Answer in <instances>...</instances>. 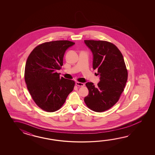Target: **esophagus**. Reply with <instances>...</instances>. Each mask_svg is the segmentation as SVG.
<instances>
[{
	"mask_svg": "<svg viewBox=\"0 0 155 155\" xmlns=\"http://www.w3.org/2000/svg\"><path fill=\"white\" fill-rule=\"evenodd\" d=\"M76 85L77 86H80V87H83L85 85V84L84 83L80 82H76Z\"/></svg>",
	"mask_w": 155,
	"mask_h": 155,
	"instance_id": "esophagus-1",
	"label": "esophagus"
}]
</instances>
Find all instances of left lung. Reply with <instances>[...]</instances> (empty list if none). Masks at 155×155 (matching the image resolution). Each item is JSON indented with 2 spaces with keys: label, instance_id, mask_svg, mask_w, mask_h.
Wrapping results in <instances>:
<instances>
[{
  "label": "left lung",
  "instance_id": "obj_1",
  "mask_svg": "<svg viewBox=\"0 0 155 155\" xmlns=\"http://www.w3.org/2000/svg\"><path fill=\"white\" fill-rule=\"evenodd\" d=\"M84 42L93 54V69L97 70V74L100 76L97 85L86 84L89 95L84 101L92 111L104 112L119 101L127 80V70L122 53L114 44L92 40Z\"/></svg>",
  "mask_w": 155,
  "mask_h": 155
}]
</instances>
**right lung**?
I'll return each instance as SVG.
<instances>
[{
  "mask_svg": "<svg viewBox=\"0 0 155 155\" xmlns=\"http://www.w3.org/2000/svg\"><path fill=\"white\" fill-rule=\"evenodd\" d=\"M75 44L69 40H56L36 46L26 60L24 79L28 90L38 107L46 112L59 110L73 91L75 82L60 78L66 50Z\"/></svg>",
  "mask_w": 155,
  "mask_h": 155,
  "instance_id": "1",
  "label": "right lung"
}]
</instances>
